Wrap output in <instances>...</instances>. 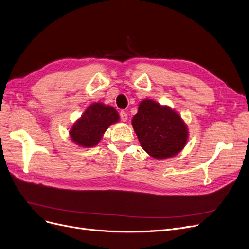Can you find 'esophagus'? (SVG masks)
Listing matches in <instances>:
<instances>
[{"instance_id": "esophagus-1", "label": "esophagus", "mask_w": 249, "mask_h": 249, "mask_svg": "<svg viewBox=\"0 0 249 249\" xmlns=\"http://www.w3.org/2000/svg\"><path fill=\"white\" fill-rule=\"evenodd\" d=\"M120 117H121V120L123 122H126L128 120V115L125 112H123V111L120 113Z\"/></svg>"}]
</instances>
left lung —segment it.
<instances>
[{
	"mask_svg": "<svg viewBox=\"0 0 249 249\" xmlns=\"http://www.w3.org/2000/svg\"><path fill=\"white\" fill-rule=\"evenodd\" d=\"M140 145L155 159L177 156L188 142V127L178 112L167 105L144 99L132 118Z\"/></svg>",
	"mask_w": 249,
	"mask_h": 249,
	"instance_id": "8db88e82",
	"label": "left lung"
}]
</instances>
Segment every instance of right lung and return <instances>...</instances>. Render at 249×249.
<instances>
[{
    "instance_id": "add662e5",
    "label": "right lung",
    "mask_w": 249,
    "mask_h": 249,
    "mask_svg": "<svg viewBox=\"0 0 249 249\" xmlns=\"http://www.w3.org/2000/svg\"><path fill=\"white\" fill-rule=\"evenodd\" d=\"M119 121L120 116L113 107L93 103L73 123L69 135L75 144L85 148L93 147L100 143L107 129Z\"/></svg>"
}]
</instances>
